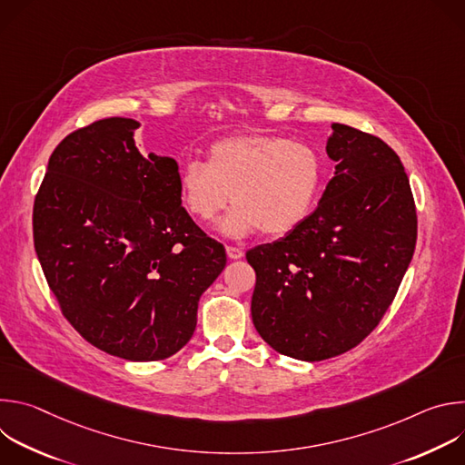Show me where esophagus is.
<instances>
[{"instance_id": "34e87169", "label": "esophagus", "mask_w": 465, "mask_h": 465, "mask_svg": "<svg viewBox=\"0 0 465 465\" xmlns=\"http://www.w3.org/2000/svg\"><path fill=\"white\" fill-rule=\"evenodd\" d=\"M226 253H228L230 259H241L244 255V252L237 246H226Z\"/></svg>"}]
</instances>
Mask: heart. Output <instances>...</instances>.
Listing matches in <instances>:
<instances>
[{
    "mask_svg": "<svg viewBox=\"0 0 465 465\" xmlns=\"http://www.w3.org/2000/svg\"><path fill=\"white\" fill-rule=\"evenodd\" d=\"M322 178V158L311 145L274 134H241L213 143L208 163L187 162L178 187L185 210L203 223L213 221L233 201L219 223L228 237L261 230L282 237L309 217Z\"/></svg>",
    "mask_w": 465,
    "mask_h": 465,
    "instance_id": "1",
    "label": "heart"
}]
</instances>
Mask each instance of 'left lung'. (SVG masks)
Instances as JSON below:
<instances>
[{
	"mask_svg": "<svg viewBox=\"0 0 465 465\" xmlns=\"http://www.w3.org/2000/svg\"><path fill=\"white\" fill-rule=\"evenodd\" d=\"M325 151L337 165L316 210L285 237L246 252L257 333L307 362L346 353L371 333L418 237L409 176L382 140L335 123Z\"/></svg>",
	"mask_w": 465,
	"mask_h": 465,
	"instance_id": "obj_1",
	"label": "left lung"
}]
</instances>
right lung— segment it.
Here are the masks:
<instances>
[{
    "label": "right lung",
    "instance_id": "right-lung-1",
    "mask_svg": "<svg viewBox=\"0 0 465 465\" xmlns=\"http://www.w3.org/2000/svg\"><path fill=\"white\" fill-rule=\"evenodd\" d=\"M136 128L108 117L58 143L35 198L33 235L47 285L81 337L151 362L189 342L226 252L182 208L178 163L142 156Z\"/></svg>",
    "mask_w": 465,
    "mask_h": 465
}]
</instances>
